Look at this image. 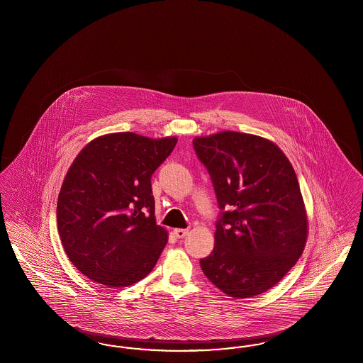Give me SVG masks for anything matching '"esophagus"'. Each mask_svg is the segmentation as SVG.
<instances>
[{
	"mask_svg": "<svg viewBox=\"0 0 363 363\" xmlns=\"http://www.w3.org/2000/svg\"><path fill=\"white\" fill-rule=\"evenodd\" d=\"M187 233H189L187 229H174V235H176L177 238H184V237H186Z\"/></svg>",
	"mask_w": 363,
	"mask_h": 363,
	"instance_id": "obj_1",
	"label": "esophagus"
}]
</instances>
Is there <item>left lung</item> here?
<instances>
[{
  "mask_svg": "<svg viewBox=\"0 0 363 363\" xmlns=\"http://www.w3.org/2000/svg\"><path fill=\"white\" fill-rule=\"evenodd\" d=\"M193 146L223 210L201 269L229 297L262 294L297 264L308 240L296 172L274 143L254 134L216 133Z\"/></svg>",
  "mask_w": 363,
  "mask_h": 363,
  "instance_id": "8db88e82",
  "label": "left lung"
}]
</instances>
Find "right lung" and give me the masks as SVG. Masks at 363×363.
<instances>
[{"label":"right lung","instance_id":"obj_1","mask_svg":"<svg viewBox=\"0 0 363 363\" xmlns=\"http://www.w3.org/2000/svg\"><path fill=\"white\" fill-rule=\"evenodd\" d=\"M177 141L105 134L69 167L57 202L58 233L70 262L94 282L125 287L153 270L167 231L155 223L150 178Z\"/></svg>","mask_w":363,"mask_h":363}]
</instances>
